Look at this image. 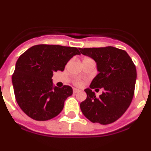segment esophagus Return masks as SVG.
I'll return each mask as SVG.
<instances>
[{
	"mask_svg": "<svg viewBox=\"0 0 151 151\" xmlns=\"http://www.w3.org/2000/svg\"><path fill=\"white\" fill-rule=\"evenodd\" d=\"M79 91H80V90L77 89V88H74V89H73V92H74V94H76V93L79 92Z\"/></svg>",
	"mask_w": 151,
	"mask_h": 151,
	"instance_id": "34e87169",
	"label": "esophagus"
}]
</instances>
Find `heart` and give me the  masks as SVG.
<instances>
[{"label": "heart", "mask_w": 151, "mask_h": 151, "mask_svg": "<svg viewBox=\"0 0 151 151\" xmlns=\"http://www.w3.org/2000/svg\"><path fill=\"white\" fill-rule=\"evenodd\" d=\"M75 83L77 84V85L80 86V85H81V81H80V80H76Z\"/></svg>", "instance_id": "b5f03b06"}]
</instances>
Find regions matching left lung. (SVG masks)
<instances>
[{"label":"left lung","instance_id":"left-lung-1","mask_svg":"<svg viewBox=\"0 0 151 151\" xmlns=\"http://www.w3.org/2000/svg\"><path fill=\"white\" fill-rule=\"evenodd\" d=\"M79 50L95 60L98 71L90 88L84 90L87 98L80 104V109L93 123H113L126 112L133 100L136 66L125 50L112 46ZM93 88H104L102 95L97 98Z\"/></svg>","mask_w":151,"mask_h":151}]
</instances>
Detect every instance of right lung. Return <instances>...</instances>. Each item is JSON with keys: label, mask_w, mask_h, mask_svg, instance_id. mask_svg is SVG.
<instances>
[{"label": "right lung", "mask_w": 151, "mask_h": 151, "mask_svg": "<svg viewBox=\"0 0 151 151\" xmlns=\"http://www.w3.org/2000/svg\"><path fill=\"white\" fill-rule=\"evenodd\" d=\"M80 53L77 47L53 45L31 47L19 56L12 81L15 99L26 115L47 121L61 112L72 88L53 86V72L63 71L68 62Z\"/></svg>", "instance_id": "1"}]
</instances>
